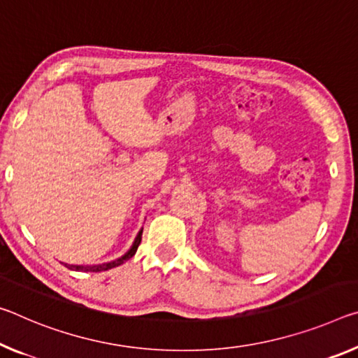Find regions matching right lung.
<instances>
[{
  "label": "right lung",
  "mask_w": 358,
  "mask_h": 358,
  "mask_svg": "<svg viewBox=\"0 0 358 358\" xmlns=\"http://www.w3.org/2000/svg\"><path fill=\"white\" fill-rule=\"evenodd\" d=\"M141 234H143V228H141V229L138 231V234H137V237H135V241H134V243H132V247L129 248L127 253H124L121 258H117V259H113V261H110V263L92 264V266H83V264H66V263H65V266H66L68 269H71V271H84V272H101V271H108V269L117 268V266H121L122 263H126L127 259H130V258L134 257L135 253H137V248H138L140 242H141Z\"/></svg>",
  "instance_id": "right-lung-1"
}]
</instances>
